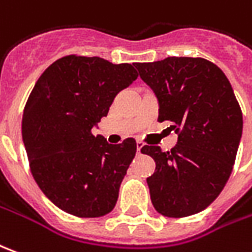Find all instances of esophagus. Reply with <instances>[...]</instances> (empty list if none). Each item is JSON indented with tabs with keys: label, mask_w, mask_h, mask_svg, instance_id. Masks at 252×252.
Segmentation results:
<instances>
[{
	"label": "esophagus",
	"mask_w": 252,
	"mask_h": 252,
	"mask_svg": "<svg viewBox=\"0 0 252 252\" xmlns=\"http://www.w3.org/2000/svg\"><path fill=\"white\" fill-rule=\"evenodd\" d=\"M145 146V143L143 142H140V140H138L136 142V150H138V155H140V152H142V148Z\"/></svg>",
	"instance_id": "esophagus-1"
}]
</instances>
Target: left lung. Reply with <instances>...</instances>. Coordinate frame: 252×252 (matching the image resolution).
Instances as JSON below:
<instances>
[{
    "mask_svg": "<svg viewBox=\"0 0 252 252\" xmlns=\"http://www.w3.org/2000/svg\"><path fill=\"white\" fill-rule=\"evenodd\" d=\"M136 68L158 99V123L169 121L178 133L171 152L142 148L156 161L148 178L153 207L169 218L197 214L232 174L243 131L240 104L223 71L203 58L169 56Z\"/></svg>",
    "mask_w": 252,
    "mask_h": 252,
    "instance_id": "left-lung-1",
    "label": "left lung"
}]
</instances>
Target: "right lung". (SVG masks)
Listing matches in <instances>:
<instances>
[{
  "instance_id": "obj_1",
  "label": "right lung",
  "mask_w": 252,
  "mask_h": 252,
  "mask_svg": "<svg viewBox=\"0 0 252 252\" xmlns=\"http://www.w3.org/2000/svg\"><path fill=\"white\" fill-rule=\"evenodd\" d=\"M136 78L129 63L67 55L41 74L26 102L22 136L30 171L42 193L70 215L99 218L117 203L136 140L110 145L92 129Z\"/></svg>"
}]
</instances>
